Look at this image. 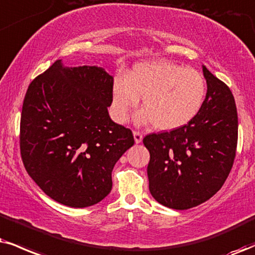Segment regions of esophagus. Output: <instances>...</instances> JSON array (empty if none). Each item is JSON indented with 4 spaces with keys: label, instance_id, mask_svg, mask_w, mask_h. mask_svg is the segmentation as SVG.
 Listing matches in <instances>:
<instances>
[{
    "label": "esophagus",
    "instance_id": "esophagus-1",
    "mask_svg": "<svg viewBox=\"0 0 255 255\" xmlns=\"http://www.w3.org/2000/svg\"><path fill=\"white\" fill-rule=\"evenodd\" d=\"M133 138H134V143L139 144L142 143L143 140V134L139 132V131H133Z\"/></svg>",
    "mask_w": 255,
    "mask_h": 255
}]
</instances>
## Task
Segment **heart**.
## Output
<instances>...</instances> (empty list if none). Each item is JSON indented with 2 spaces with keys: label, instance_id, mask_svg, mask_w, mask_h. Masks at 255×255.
Wrapping results in <instances>:
<instances>
[{
  "label": "heart",
  "instance_id": "heart-1",
  "mask_svg": "<svg viewBox=\"0 0 255 255\" xmlns=\"http://www.w3.org/2000/svg\"><path fill=\"white\" fill-rule=\"evenodd\" d=\"M207 94L201 72L168 60L137 64L132 71L113 81V115L124 122L128 111L143 98L140 122H152L161 131L180 128L199 115Z\"/></svg>",
  "mask_w": 255,
  "mask_h": 255
}]
</instances>
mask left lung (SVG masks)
I'll return each instance as SVG.
<instances>
[{
	"instance_id": "8db88e82",
	"label": "left lung",
	"mask_w": 255,
	"mask_h": 255,
	"mask_svg": "<svg viewBox=\"0 0 255 255\" xmlns=\"http://www.w3.org/2000/svg\"><path fill=\"white\" fill-rule=\"evenodd\" d=\"M203 106L190 123L143 139L150 152L149 190L157 202L184 210L206 202L224 185L238 144V112L229 87L202 66Z\"/></svg>"
}]
</instances>
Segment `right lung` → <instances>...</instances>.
I'll list each match as a JSON object with an SVG mask.
<instances>
[{"mask_svg": "<svg viewBox=\"0 0 255 255\" xmlns=\"http://www.w3.org/2000/svg\"><path fill=\"white\" fill-rule=\"evenodd\" d=\"M112 86L103 67H67L56 60L28 87L21 157L33 181L56 202L85 208L105 199L113 166L133 145L130 128L109 116Z\"/></svg>", "mask_w": 255, "mask_h": 255, "instance_id": "obj_1", "label": "right lung"}]
</instances>
